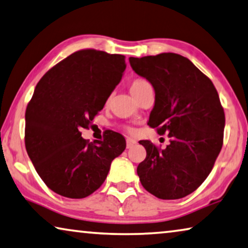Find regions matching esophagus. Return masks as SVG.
Masks as SVG:
<instances>
[{
  "label": "esophagus",
  "instance_id": "34e87169",
  "mask_svg": "<svg viewBox=\"0 0 248 248\" xmlns=\"http://www.w3.org/2000/svg\"><path fill=\"white\" fill-rule=\"evenodd\" d=\"M137 143V141L135 139H131V138H128L127 139V149H130L132 148L133 145Z\"/></svg>",
  "mask_w": 248,
  "mask_h": 248
}]
</instances>
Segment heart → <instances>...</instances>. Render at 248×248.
Returning <instances> with one entry per match:
<instances>
[{"mask_svg": "<svg viewBox=\"0 0 248 248\" xmlns=\"http://www.w3.org/2000/svg\"><path fill=\"white\" fill-rule=\"evenodd\" d=\"M148 85H150V84H149L147 80L141 79V78H139V79H136V80L132 81V84L130 85V92H131V93H135L137 92H139L141 88H143Z\"/></svg>", "mask_w": 248, "mask_h": 248, "instance_id": "obj_1", "label": "heart"}]
</instances>
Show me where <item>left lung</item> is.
I'll use <instances>...</instances> for the list:
<instances>
[{"instance_id":"left-lung-1","label":"left lung","mask_w":248,"mask_h":248,"mask_svg":"<svg viewBox=\"0 0 248 248\" xmlns=\"http://www.w3.org/2000/svg\"><path fill=\"white\" fill-rule=\"evenodd\" d=\"M152 85L155 101L148 124L170 143L142 140L147 156L137 168L142 186L156 198L176 200L207 178L223 145L225 115L213 82L186 57L174 53L129 58Z\"/></svg>"}]
</instances>
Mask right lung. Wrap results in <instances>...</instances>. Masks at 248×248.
Instances as JSON below:
<instances>
[{
	"mask_svg": "<svg viewBox=\"0 0 248 248\" xmlns=\"http://www.w3.org/2000/svg\"><path fill=\"white\" fill-rule=\"evenodd\" d=\"M124 55L82 49L38 81L25 112V147L35 170L55 193L84 199L104 183L125 140L110 131L104 141L85 140L88 128L119 84Z\"/></svg>",
	"mask_w": 248,
	"mask_h": 248,
	"instance_id": "obj_1",
	"label": "right lung"
}]
</instances>
